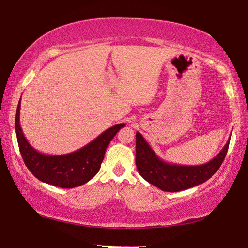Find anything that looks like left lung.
I'll list each match as a JSON object with an SVG mask.
<instances>
[{"mask_svg":"<svg viewBox=\"0 0 248 248\" xmlns=\"http://www.w3.org/2000/svg\"><path fill=\"white\" fill-rule=\"evenodd\" d=\"M230 138L213 160L203 165L186 166L163 161L152 150L146 139L136 133V166L139 174L149 184L166 192H178L208 180L221 166L228 152Z\"/></svg>","mask_w":248,"mask_h":248,"instance_id":"left-lung-1","label":"left lung"}]
</instances>
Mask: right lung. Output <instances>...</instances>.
Returning a JSON list of instances; mask_svg holds the SVG:
<instances>
[{"mask_svg": "<svg viewBox=\"0 0 248 248\" xmlns=\"http://www.w3.org/2000/svg\"><path fill=\"white\" fill-rule=\"evenodd\" d=\"M20 100L16 112V136L26 166L37 179L60 188H76L90 181L100 170L106 149L125 124H116L105 130L96 139L78 150L49 155L41 153L31 146L20 127Z\"/></svg>", "mask_w": 248, "mask_h": 248, "instance_id": "right-lung-1", "label": "right lung"}]
</instances>
